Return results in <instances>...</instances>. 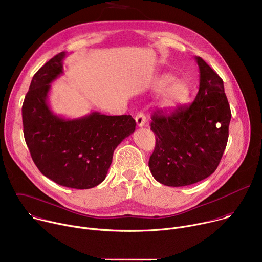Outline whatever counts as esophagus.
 <instances>
[{"label": "esophagus", "mask_w": 262, "mask_h": 262, "mask_svg": "<svg viewBox=\"0 0 262 262\" xmlns=\"http://www.w3.org/2000/svg\"><path fill=\"white\" fill-rule=\"evenodd\" d=\"M136 122H137V125L139 126V127H142V126H144L145 125V123H146V116H145V114L143 113V112H139V113L136 115Z\"/></svg>", "instance_id": "obj_1"}]
</instances>
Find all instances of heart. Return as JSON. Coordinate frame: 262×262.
<instances>
[{
    "label": "heart",
    "instance_id": "obj_1",
    "mask_svg": "<svg viewBox=\"0 0 262 262\" xmlns=\"http://www.w3.org/2000/svg\"><path fill=\"white\" fill-rule=\"evenodd\" d=\"M173 80H174V77L171 76V74H164V76H162L156 82V85H155L156 90L158 91L164 90L168 84L173 81ZM189 95H190L189 85L186 84V82L183 80H176L168 89H166L162 98V106L167 108L176 107L177 105H180L181 103L185 102L186 99L189 98Z\"/></svg>",
    "mask_w": 262,
    "mask_h": 262
}]
</instances>
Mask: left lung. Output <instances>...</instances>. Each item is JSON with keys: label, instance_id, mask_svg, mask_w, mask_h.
Listing matches in <instances>:
<instances>
[{"label": "left lung", "instance_id": "1", "mask_svg": "<svg viewBox=\"0 0 262 262\" xmlns=\"http://www.w3.org/2000/svg\"><path fill=\"white\" fill-rule=\"evenodd\" d=\"M195 59L200 70L195 100L151 117L157 140L148 166L155 179L168 186L190 185L211 175L228 141L231 111L223 80L202 58Z\"/></svg>", "mask_w": 262, "mask_h": 262}]
</instances>
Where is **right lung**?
<instances>
[{"mask_svg":"<svg viewBox=\"0 0 262 262\" xmlns=\"http://www.w3.org/2000/svg\"><path fill=\"white\" fill-rule=\"evenodd\" d=\"M65 52L47 62L32 79L21 113L24 136L39 171L71 189H91L102 182L116 147L136 129L130 115L93 112L78 119L55 115L48 104L51 83L63 72Z\"/></svg>","mask_w":262,"mask_h":262,"instance_id":"add662e5","label":"right lung"}]
</instances>
